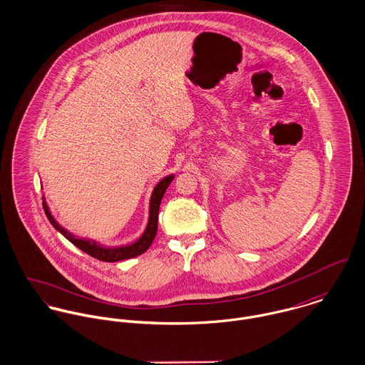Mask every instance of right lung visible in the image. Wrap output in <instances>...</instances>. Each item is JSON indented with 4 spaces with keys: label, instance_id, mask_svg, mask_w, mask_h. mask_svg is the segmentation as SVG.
<instances>
[{
    "label": "right lung",
    "instance_id": "1",
    "mask_svg": "<svg viewBox=\"0 0 365 365\" xmlns=\"http://www.w3.org/2000/svg\"><path fill=\"white\" fill-rule=\"evenodd\" d=\"M174 180V174H170L164 178H161L156 184V187L152 191L150 195V202H149V219H148V225L145 232L142 233V236L130 243V245H125V246H115V247H108L103 246L100 243H97L96 240H90V239H81L74 236L71 232H68L67 229H64L61 225H58V222L53 217L52 212L46 204V200L43 197V209L45 213L49 219V222L52 223L53 227L60 232L68 242H71L76 247H78L80 250H83L84 253L93 256L94 259L98 260L106 261V262H116V261L128 260V259H133L138 257L140 255H143L150 245L153 243L157 233V220H158V208H160V202L168 188V185L171 184V181Z\"/></svg>",
    "mask_w": 365,
    "mask_h": 365
}]
</instances>
